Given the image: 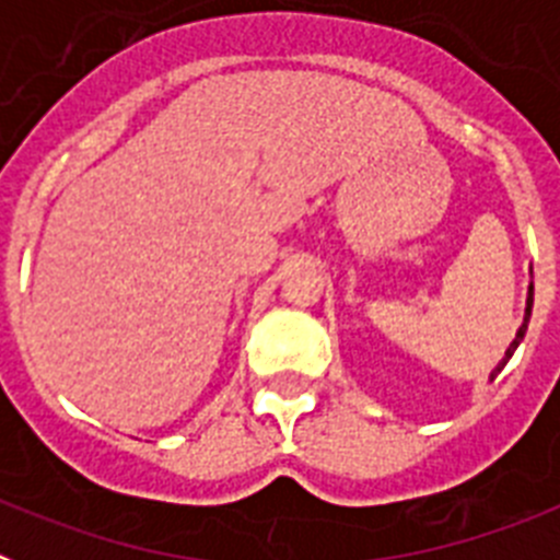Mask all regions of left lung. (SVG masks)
<instances>
[{
    "label": "left lung",
    "instance_id": "left-lung-1",
    "mask_svg": "<svg viewBox=\"0 0 560 560\" xmlns=\"http://www.w3.org/2000/svg\"><path fill=\"white\" fill-rule=\"evenodd\" d=\"M530 275H533V269H530ZM530 311H533V283H530V289H527V308H524V323L518 325V330H516V339L511 341V345H508V350H504V355H502V361H499L497 368L491 370V375H488V378H497L499 373H502L504 370V364H508V361H511V355L516 353V348L518 345H522V339H524V334H527V323H530Z\"/></svg>",
    "mask_w": 560,
    "mask_h": 560
}]
</instances>
